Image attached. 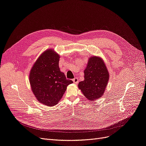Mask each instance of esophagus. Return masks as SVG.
<instances>
[{"mask_svg":"<svg viewBox=\"0 0 146 146\" xmlns=\"http://www.w3.org/2000/svg\"><path fill=\"white\" fill-rule=\"evenodd\" d=\"M73 81L74 84H78V79L77 78H75L73 79Z\"/></svg>","mask_w":146,"mask_h":146,"instance_id":"1","label":"esophagus"}]
</instances>
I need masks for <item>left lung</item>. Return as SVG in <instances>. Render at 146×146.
Masks as SVG:
<instances>
[{
	"label": "left lung",
	"instance_id": "left-lung-1",
	"mask_svg": "<svg viewBox=\"0 0 146 146\" xmlns=\"http://www.w3.org/2000/svg\"><path fill=\"white\" fill-rule=\"evenodd\" d=\"M84 80L78 84V88L89 101L93 102L103 96L108 82L110 74L101 57L89 58L84 71Z\"/></svg>",
	"mask_w": 146,
	"mask_h": 146
}]
</instances>
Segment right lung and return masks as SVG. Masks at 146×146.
Returning <instances> with one entry per match:
<instances>
[{"label": "right lung", "instance_id": "obj_1", "mask_svg": "<svg viewBox=\"0 0 146 146\" xmlns=\"http://www.w3.org/2000/svg\"><path fill=\"white\" fill-rule=\"evenodd\" d=\"M59 58L52 48L47 49L36 59L29 73L32 93L38 101L47 106L57 105L67 86L73 83L59 69Z\"/></svg>", "mask_w": 146, "mask_h": 146}]
</instances>
